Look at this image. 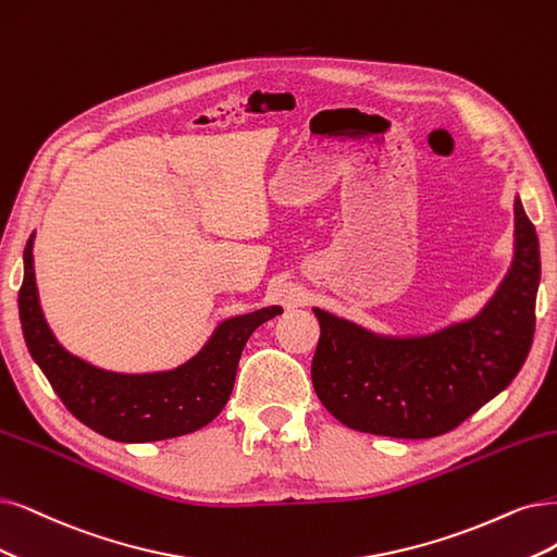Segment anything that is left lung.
<instances>
[{
	"label": "left lung",
	"instance_id": "obj_1",
	"mask_svg": "<svg viewBox=\"0 0 557 557\" xmlns=\"http://www.w3.org/2000/svg\"><path fill=\"white\" fill-rule=\"evenodd\" d=\"M517 252L498 294L472 321L413 337H376L314 310L321 337L312 383L346 426L389 438H436L496 397L521 372L534 335L540 238L521 201Z\"/></svg>",
	"mask_w": 557,
	"mask_h": 557
}]
</instances>
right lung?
<instances>
[{"label": "right lung", "instance_id": "add662e5", "mask_svg": "<svg viewBox=\"0 0 557 557\" xmlns=\"http://www.w3.org/2000/svg\"><path fill=\"white\" fill-rule=\"evenodd\" d=\"M32 238L25 247V277L17 294L27 348L71 413L100 436L147 443L190 434L209 424L232 395L245 342L282 307L224 321L209 346L190 362L162 374H112L79 360L57 344L38 307Z\"/></svg>", "mask_w": 557, "mask_h": 557}]
</instances>
